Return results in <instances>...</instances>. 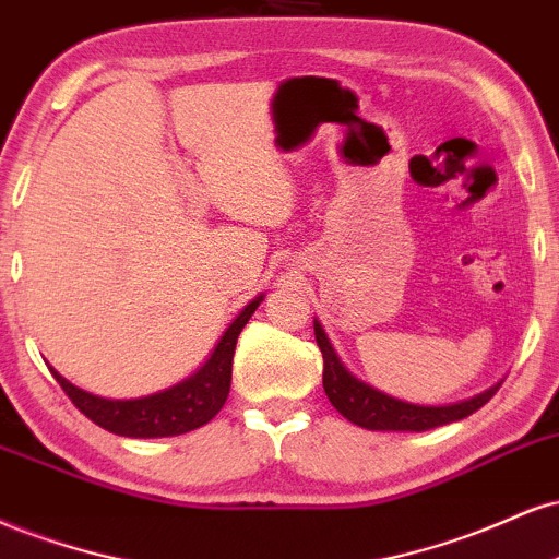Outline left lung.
Returning a JSON list of instances; mask_svg holds the SVG:
<instances>
[{"label": "left lung", "mask_w": 559, "mask_h": 559, "mask_svg": "<svg viewBox=\"0 0 559 559\" xmlns=\"http://www.w3.org/2000/svg\"><path fill=\"white\" fill-rule=\"evenodd\" d=\"M313 334H317V345L324 358V392L330 403L337 408L350 424L360 426L369 431H429L437 426L461 421V418L476 413L481 405H487L495 392L500 390L502 382L491 384L489 390L478 392L474 397L457 400V403L442 405H421L408 403L386 395L377 386L364 382L343 364L337 356L330 337H326L324 326L319 319H313Z\"/></svg>", "instance_id": "8db88e82"}]
</instances>
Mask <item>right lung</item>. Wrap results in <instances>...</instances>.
<instances>
[{
	"instance_id": "right-lung-1",
	"label": "right lung",
	"mask_w": 559,
	"mask_h": 559,
	"mask_svg": "<svg viewBox=\"0 0 559 559\" xmlns=\"http://www.w3.org/2000/svg\"><path fill=\"white\" fill-rule=\"evenodd\" d=\"M261 300H264V295H255L251 304L242 308L219 337V343L214 345L212 356L203 360L199 371H193L182 382L167 386V390L151 392V395L143 397L111 400L81 390V386L68 382L57 369H51V366L49 371L55 373L59 386L75 403V408L83 416H88L96 426L111 431V435L133 439L186 435V431H193L212 421L216 413L222 411V405H225L229 382H233L235 345H238L242 326L253 317Z\"/></svg>"
}]
</instances>
